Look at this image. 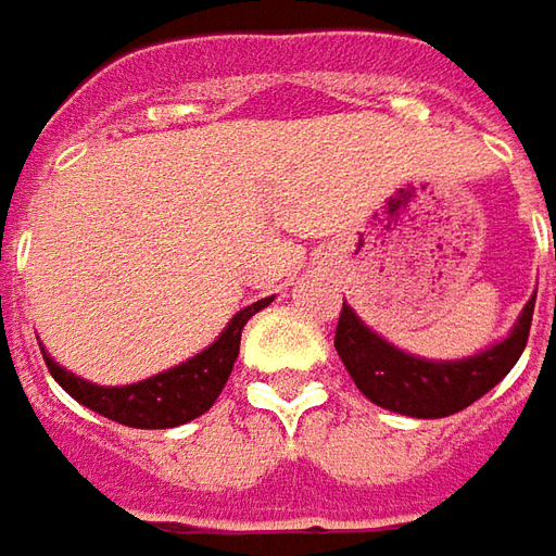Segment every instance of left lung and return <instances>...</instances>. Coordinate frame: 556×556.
I'll return each mask as SVG.
<instances>
[{"mask_svg": "<svg viewBox=\"0 0 556 556\" xmlns=\"http://www.w3.org/2000/svg\"><path fill=\"white\" fill-rule=\"evenodd\" d=\"M532 308L535 293L523 305L508 339L495 342L480 355L462 361H426L394 349L389 339L374 333L357 318L352 305L342 303L333 345L361 394L370 397L376 407L413 419H441L471 407L478 397L511 374L530 339Z\"/></svg>", "mask_w": 556, "mask_h": 556, "instance_id": "left-lung-1", "label": "left lung"}]
</instances>
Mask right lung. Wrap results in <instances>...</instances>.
I'll return each mask as SVG.
<instances>
[{
  "label": "right lung",
  "instance_id": "add662e5",
  "mask_svg": "<svg viewBox=\"0 0 556 556\" xmlns=\"http://www.w3.org/2000/svg\"><path fill=\"white\" fill-rule=\"evenodd\" d=\"M269 303L271 296L241 308L229 321V327L204 352L182 361L177 367H170L165 374H155L143 379V382H134V386H110V389L94 386V382H85L76 374L63 370L54 357L45 355V349L42 357L51 376L58 379V386L66 394H73L78 404H85V407L106 416V419H113L118 426L177 428L182 422L199 419L201 413L214 407V401H217L226 379L232 374L244 324Z\"/></svg>",
  "mask_w": 556,
  "mask_h": 556
}]
</instances>
